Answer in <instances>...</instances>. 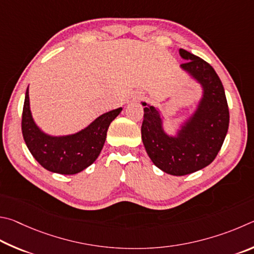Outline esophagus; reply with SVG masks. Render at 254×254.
Returning <instances> with one entry per match:
<instances>
[{
	"label": "esophagus",
	"mask_w": 254,
	"mask_h": 254,
	"mask_svg": "<svg viewBox=\"0 0 254 254\" xmlns=\"http://www.w3.org/2000/svg\"><path fill=\"white\" fill-rule=\"evenodd\" d=\"M143 99H144V96H141V95L137 96L135 98H132V100H143Z\"/></svg>",
	"instance_id": "34e87169"
}]
</instances>
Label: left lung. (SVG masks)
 <instances>
[{"label": "left lung", "instance_id": "left-lung-1", "mask_svg": "<svg viewBox=\"0 0 254 254\" xmlns=\"http://www.w3.org/2000/svg\"><path fill=\"white\" fill-rule=\"evenodd\" d=\"M186 61L181 66L202 84L197 110L177 134L163 129L159 111L143 102L141 139L149 158L167 174L183 176L202 170L214 161L229 129L230 114L223 84L213 66L199 57L180 49Z\"/></svg>", "mask_w": 254, "mask_h": 254}]
</instances>
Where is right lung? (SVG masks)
<instances>
[{
  "mask_svg": "<svg viewBox=\"0 0 254 254\" xmlns=\"http://www.w3.org/2000/svg\"><path fill=\"white\" fill-rule=\"evenodd\" d=\"M123 108L108 111L77 134L52 137L34 124L30 111L29 88L22 113V134L26 146L40 165L52 173L73 175L90 166L104 147L110 123Z\"/></svg>",
  "mask_w": 254,
  "mask_h": 254,
  "instance_id": "right-lung-1",
  "label": "right lung"
}]
</instances>
